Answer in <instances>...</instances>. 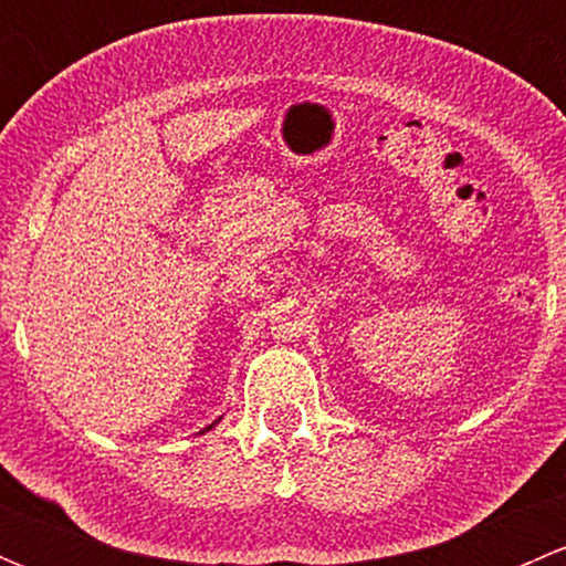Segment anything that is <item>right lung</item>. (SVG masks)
<instances>
[{"instance_id": "add662e5", "label": "right lung", "mask_w": 566, "mask_h": 566, "mask_svg": "<svg viewBox=\"0 0 566 566\" xmlns=\"http://www.w3.org/2000/svg\"><path fill=\"white\" fill-rule=\"evenodd\" d=\"M213 424H219V421H213ZM213 424H210V427H208V430H213Z\"/></svg>"}]
</instances>
